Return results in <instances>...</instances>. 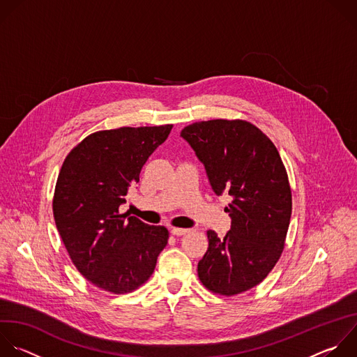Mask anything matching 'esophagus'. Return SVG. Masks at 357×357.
I'll return each instance as SVG.
<instances>
[{
  "mask_svg": "<svg viewBox=\"0 0 357 357\" xmlns=\"http://www.w3.org/2000/svg\"><path fill=\"white\" fill-rule=\"evenodd\" d=\"M171 232H172L175 236H182V235L188 234V232H189V229H188V228H178V227H174Z\"/></svg>",
  "mask_w": 357,
  "mask_h": 357,
  "instance_id": "1",
  "label": "esophagus"
}]
</instances>
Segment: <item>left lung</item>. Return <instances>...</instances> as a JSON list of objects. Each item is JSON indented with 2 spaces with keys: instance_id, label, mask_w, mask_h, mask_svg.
Returning a JSON list of instances; mask_svg holds the SVG:
<instances>
[{
  "instance_id": "8db88e82",
  "label": "left lung",
  "mask_w": 357,
  "mask_h": 357,
  "mask_svg": "<svg viewBox=\"0 0 357 357\" xmlns=\"http://www.w3.org/2000/svg\"><path fill=\"white\" fill-rule=\"evenodd\" d=\"M181 136L204 164L213 190L234 197L224 208L231 217L224 238L207 231L199 280L214 294H241L269 275L284 250L291 217L286 167L271 139L243 119L196 122Z\"/></svg>"
}]
</instances>
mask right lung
<instances>
[{
	"mask_svg": "<svg viewBox=\"0 0 357 357\" xmlns=\"http://www.w3.org/2000/svg\"><path fill=\"white\" fill-rule=\"evenodd\" d=\"M172 125L119 128L86 136L66 157L54 196L56 227L77 271L100 290L125 294L153 275L168 244L164 225L126 218L130 186Z\"/></svg>",
	"mask_w": 357,
	"mask_h": 357,
	"instance_id": "add662e5",
	"label": "right lung"
}]
</instances>
